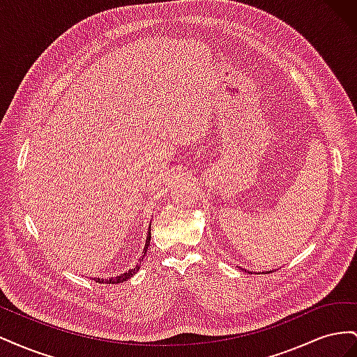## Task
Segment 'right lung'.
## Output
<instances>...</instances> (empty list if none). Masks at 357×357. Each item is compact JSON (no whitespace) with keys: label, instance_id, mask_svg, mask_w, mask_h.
Masks as SVG:
<instances>
[{"label":"right lung","instance_id":"add662e5","mask_svg":"<svg viewBox=\"0 0 357 357\" xmlns=\"http://www.w3.org/2000/svg\"><path fill=\"white\" fill-rule=\"evenodd\" d=\"M150 229L147 231V238H146V245H144V250H143V256L139 257V262L132 268V269H129V271H126V273H123V274H121V275H117V277H112V278H92V280H95L96 283H107V284H117V283H123V282H126L128 278H131L138 269H139V264H142V261H143V257L146 256V253H147V248H149V245H150Z\"/></svg>","mask_w":357,"mask_h":357}]
</instances>
